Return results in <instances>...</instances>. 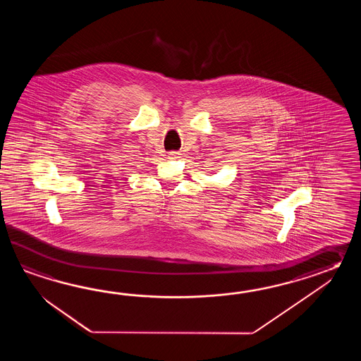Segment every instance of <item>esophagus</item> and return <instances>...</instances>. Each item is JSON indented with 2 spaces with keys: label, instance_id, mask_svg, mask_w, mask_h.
I'll use <instances>...</instances> for the list:
<instances>
[{
  "label": "esophagus",
  "instance_id": "esophagus-1",
  "mask_svg": "<svg viewBox=\"0 0 361 361\" xmlns=\"http://www.w3.org/2000/svg\"><path fill=\"white\" fill-rule=\"evenodd\" d=\"M179 152H176V151H173V152H169V159H179Z\"/></svg>",
  "mask_w": 361,
  "mask_h": 361
}]
</instances>
